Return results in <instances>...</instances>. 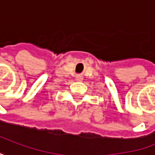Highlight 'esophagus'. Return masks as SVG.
<instances>
[{"label": "esophagus", "mask_w": 155, "mask_h": 155, "mask_svg": "<svg viewBox=\"0 0 155 155\" xmlns=\"http://www.w3.org/2000/svg\"><path fill=\"white\" fill-rule=\"evenodd\" d=\"M76 80L78 82H81L83 80V77H82L81 75H77L76 76Z\"/></svg>", "instance_id": "34e87169"}]
</instances>
